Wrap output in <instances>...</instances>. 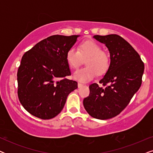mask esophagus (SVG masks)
<instances>
[{
  "label": "esophagus",
  "mask_w": 153,
  "mask_h": 153,
  "mask_svg": "<svg viewBox=\"0 0 153 153\" xmlns=\"http://www.w3.org/2000/svg\"><path fill=\"white\" fill-rule=\"evenodd\" d=\"M83 85V84L82 83H78V87L79 88H80V87H81Z\"/></svg>",
  "instance_id": "obj_1"
}]
</instances>
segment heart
<instances>
[{
  "label": "heart",
  "mask_w": 153,
  "mask_h": 153,
  "mask_svg": "<svg viewBox=\"0 0 153 153\" xmlns=\"http://www.w3.org/2000/svg\"><path fill=\"white\" fill-rule=\"evenodd\" d=\"M85 58L86 67L76 71L74 74V78L81 82L91 81L97 74H105L109 68V56L97 42L83 41L79 44L78 49L72 47L66 52V61L72 70H76Z\"/></svg>",
  "instance_id": "heart-1"
}]
</instances>
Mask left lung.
Listing matches in <instances>:
<instances>
[{"label":"left lung","instance_id":"1","mask_svg":"<svg viewBox=\"0 0 153 153\" xmlns=\"http://www.w3.org/2000/svg\"><path fill=\"white\" fill-rule=\"evenodd\" d=\"M93 37L105 44L111 62L100 81L104 87L96 83L90 85V94L83 103L90 116L106 120L120 114L141 87L144 64L139 53L122 37L111 34Z\"/></svg>","mask_w":153,"mask_h":153}]
</instances>
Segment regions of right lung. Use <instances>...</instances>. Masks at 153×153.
Returning <instances> with one entry per match:
<instances>
[{
  "label": "right lung",
  "mask_w": 153,
  "mask_h": 153,
  "mask_svg": "<svg viewBox=\"0 0 153 153\" xmlns=\"http://www.w3.org/2000/svg\"><path fill=\"white\" fill-rule=\"evenodd\" d=\"M79 35H52L37 43L22 56L17 72L18 97L24 108L37 118L49 120L59 114L67 97L77 88L66 52Z\"/></svg>",
  "instance_id": "obj_1"
}]
</instances>
